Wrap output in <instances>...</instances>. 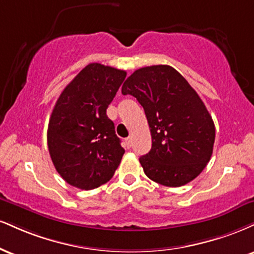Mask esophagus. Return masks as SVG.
Segmentation results:
<instances>
[{
  "label": "esophagus",
  "mask_w": 254,
  "mask_h": 254,
  "mask_svg": "<svg viewBox=\"0 0 254 254\" xmlns=\"http://www.w3.org/2000/svg\"><path fill=\"white\" fill-rule=\"evenodd\" d=\"M131 143H132V139H131V137H127V138H125L124 140V145L125 148H131Z\"/></svg>",
  "instance_id": "1"
}]
</instances>
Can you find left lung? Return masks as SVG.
I'll use <instances>...</instances> for the list:
<instances>
[{
  "label": "left lung",
  "instance_id": "8db88e82",
  "mask_svg": "<svg viewBox=\"0 0 254 254\" xmlns=\"http://www.w3.org/2000/svg\"><path fill=\"white\" fill-rule=\"evenodd\" d=\"M144 109L151 150L139 158L145 175L167 187H181L204 169L213 154L214 122L196 91L168 65L137 69L124 81Z\"/></svg>",
  "mask_w": 254,
  "mask_h": 254
}]
</instances>
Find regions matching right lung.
Here are the masks:
<instances>
[{"label": "right lung", "instance_id": "add662e5", "mask_svg": "<svg viewBox=\"0 0 254 254\" xmlns=\"http://www.w3.org/2000/svg\"><path fill=\"white\" fill-rule=\"evenodd\" d=\"M125 77L122 69L88 64L58 98L48 123V150L57 172L73 187H99L121 163L125 150L106 109Z\"/></svg>", "mask_w": 254, "mask_h": 254}]
</instances>
